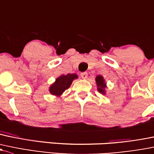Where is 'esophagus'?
Returning <instances> with one entry per match:
<instances>
[{
    "label": "esophagus",
    "instance_id": "obj_1",
    "mask_svg": "<svg viewBox=\"0 0 154 154\" xmlns=\"http://www.w3.org/2000/svg\"><path fill=\"white\" fill-rule=\"evenodd\" d=\"M80 76H81V77L83 79V80H85V79H87V77H88V73L82 72L80 74Z\"/></svg>",
    "mask_w": 154,
    "mask_h": 154
}]
</instances>
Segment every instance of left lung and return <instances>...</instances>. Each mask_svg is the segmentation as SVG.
Returning a JSON list of instances; mask_svg holds the SVG:
<instances>
[{
  "label": "left lung",
  "mask_w": 154,
  "mask_h": 154,
  "mask_svg": "<svg viewBox=\"0 0 154 154\" xmlns=\"http://www.w3.org/2000/svg\"><path fill=\"white\" fill-rule=\"evenodd\" d=\"M95 82H96L97 88L98 91L103 95H106L107 84L104 77L101 75H97L96 78H95Z\"/></svg>",
  "instance_id": "obj_1"
}]
</instances>
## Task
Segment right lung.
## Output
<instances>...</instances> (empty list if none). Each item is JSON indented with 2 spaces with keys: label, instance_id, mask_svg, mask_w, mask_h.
<instances>
[{
  "label": "right lung",
  "instance_id": "add662e5",
  "mask_svg": "<svg viewBox=\"0 0 154 154\" xmlns=\"http://www.w3.org/2000/svg\"><path fill=\"white\" fill-rule=\"evenodd\" d=\"M77 78L78 76L75 73L62 74L56 78L55 81L50 85L48 88V91L53 96L60 97L65 91L67 90L71 86L72 82Z\"/></svg>",
  "mask_w": 154,
  "mask_h": 154
}]
</instances>
